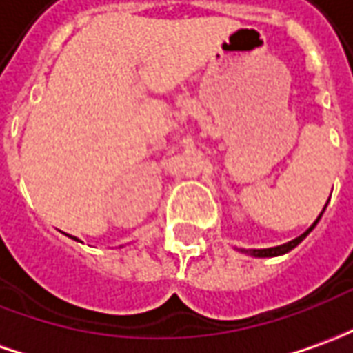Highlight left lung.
I'll return each instance as SVG.
<instances>
[{
    "instance_id": "left-lung-1",
    "label": "left lung",
    "mask_w": 353,
    "mask_h": 353,
    "mask_svg": "<svg viewBox=\"0 0 353 353\" xmlns=\"http://www.w3.org/2000/svg\"><path fill=\"white\" fill-rule=\"evenodd\" d=\"M327 208V207H325ZM325 208H323V212H325ZM323 212L319 214V218L311 224V226L301 234V236H297L296 239H292V241H288V243H282V245H276V247H267V249H237L239 253H245V255H249V257H261V259H265V257H278V255H284V253H288V251H292L294 247H297L305 237L311 234V230L313 228L317 226V222L321 220V216H323Z\"/></svg>"
}]
</instances>
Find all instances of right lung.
<instances>
[{"instance_id": "add662e5", "label": "right lung", "mask_w": 353, "mask_h": 353, "mask_svg": "<svg viewBox=\"0 0 353 353\" xmlns=\"http://www.w3.org/2000/svg\"><path fill=\"white\" fill-rule=\"evenodd\" d=\"M69 237H71V239H77V237H73V236H69ZM77 241H79V239H77Z\"/></svg>"}]
</instances>
